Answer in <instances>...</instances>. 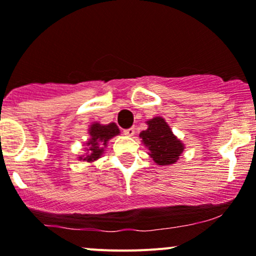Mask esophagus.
Masks as SVG:
<instances>
[{
    "mask_svg": "<svg viewBox=\"0 0 256 256\" xmlns=\"http://www.w3.org/2000/svg\"><path fill=\"white\" fill-rule=\"evenodd\" d=\"M124 134H125L126 136H134L135 135V128H126V130H124Z\"/></svg>",
    "mask_w": 256,
    "mask_h": 256,
    "instance_id": "34e87169",
    "label": "esophagus"
}]
</instances>
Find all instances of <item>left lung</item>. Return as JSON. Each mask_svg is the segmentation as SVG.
I'll use <instances>...</instances> for the list:
<instances>
[{
    "label": "left lung",
    "instance_id": "left-lung-1",
    "mask_svg": "<svg viewBox=\"0 0 256 256\" xmlns=\"http://www.w3.org/2000/svg\"><path fill=\"white\" fill-rule=\"evenodd\" d=\"M147 130L142 131L140 137L150 150V157L158 166H169L179 160L184 150V144L172 132L170 128L163 118L157 116L147 121Z\"/></svg>",
    "mask_w": 256,
    "mask_h": 256
}]
</instances>
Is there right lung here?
Segmentation results:
<instances>
[{
    "instance_id": "add662e5",
    "label": "right lung",
    "mask_w": 256,
    "mask_h": 256,
    "mask_svg": "<svg viewBox=\"0 0 256 256\" xmlns=\"http://www.w3.org/2000/svg\"><path fill=\"white\" fill-rule=\"evenodd\" d=\"M88 134H90V137L87 144H86L87 153L80 156V160L92 163L102 157V154L104 153V147H106L108 141L114 136L119 135L120 130L115 122H110L108 125L94 122L90 125Z\"/></svg>"
}]
</instances>
